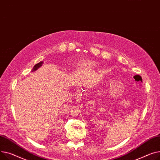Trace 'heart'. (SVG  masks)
<instances>
[{
  "instance_id": "1",
  "label": "heart",
  "mask_w": 160,
  "mask_h": 160,
  "mask_svg": "<svg viewBox=\"0 0 160 160\" xmlns=\"http://www.w3.org/2000/svg\"><path fill=\"white\" fill-rule=\"evenodd\" d=\"M96 64L95 62H93L91 61H86L83 62H82L81 64H80L81 67H88V68H93L96 67Z\"/></svg>"
}]
</instances>
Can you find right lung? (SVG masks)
I'll use <instances>...</instances> for the list:
<instances>
[{
	"mask_svg": "<svg viewBox=\"0 0 160 160\" xmlns=\"http://www.w3.org/2000/svg\"><path fill=\"white\" fill-rule=\"evenodd\" d=\"M42 64H43V61H41L40 62L36 64L34 66V67H33V69H32V72H34V71L37 70L39 68H40V67H41V66L42 65Z\"/></svg>",
	"mask_w": 160,
	"mask_h": 160,
	"instance_id": "obj_1",
	"label": "right lung"
}]
</instances>
